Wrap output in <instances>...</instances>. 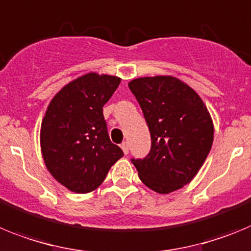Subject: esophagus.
Wrapping results in <instances>:
<instances>
[{"instance_id":"1","label":"esophagus","mask_w":251,"mask_h":251,"mask_svg":"<svg viewBox=\"0 0 251 251\" xmlns=\"http://www.w3.org/2000/svg\"><path fill=\"white\" fill-rule=\"evenodd\" d=\"M121 149H123L124 154H128V143L127 141H124V143L121 144Z\"/></svg>"}]
</instances>
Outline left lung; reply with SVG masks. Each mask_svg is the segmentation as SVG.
Returning <instances> with one entry per match:
<instances>
[{
    "instance_id": "8db88e82",
    "label": "left lung",
    "mask_w": 251,
    "mask_h": 251,
    "mask_svg": "<svg viewBox=\"0 0 251 251\" xmlns=\"http://www.w3.org/2000/svg\"><path fill=\"white\" fill-rule=\"evenodd\" d=\"M128 88L143 110L151 138L145 158L131 159L139 178L167 195L195 178L213 141V124L201 97L172 75L132 79Z\"/></svg>"
}]
</instances>
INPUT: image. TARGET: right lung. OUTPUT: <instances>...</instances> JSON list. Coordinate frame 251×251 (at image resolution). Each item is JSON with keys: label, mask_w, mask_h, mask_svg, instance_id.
Segmentation results:
<instances>
[{"label": "right lung", "mask_w": 251, "mask_h": 251, "mask_svg": "<svg viewBox=\"0 0 251 251\" xmlns=\"http://www.w3.org/2000/svg\"><path fill=\"white\" fill-rule=\"evenodd\" d=\"M108 74L87 73L63 87L41 123V154L50 174L75 193L99 188L124 155L108 138L103 106L119 87Z\"/></svg>", "instance_id": "obj_1"}]
</instances>
